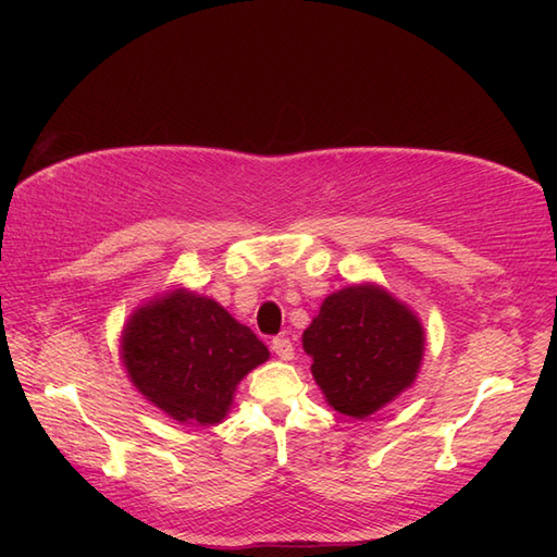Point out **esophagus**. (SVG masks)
Listing matches in <instances>:
<instances>
[{"mask_svg": "<svg viewBox=\"0 0 557 557\" xmlns=\"http://www.w3.org/2000/svg\"><path fill=\"white\" fill-rule=\"evenodd\" d=\"M270 349L275 351L282 361L294 359V345H292L289 337H275L270 342Z\"/></svg>", "mask_w": 557, "mask_h": 557, "instance_id": "34e87169", "label": "esophagus"}]
</instances>
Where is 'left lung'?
<instances>
[{
    "mask_svg": "<svg viewBox=\"0 0 557 557\" xmlns=\"http://www.w3.org/2000/svg\"><path fill=\"white\" fill-rule=\"evenodd\" d=\"M301 339L327 405L366 419L417 381L425 337L413 311L366 282L330 294Z\"/></svg>",
    "mask_w": 557,
    "mask_h": 557,
    "instance_id": "left-lung-1",
    "label": "left lung"
}]
</instances>
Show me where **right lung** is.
<instances>
[{"instance_id": "1", "label": "right lung", "mask_w": 557, "mask_h": 557, "mask_svg": "<svg viewBox=\"0 0 557 557\" xmlns=\"http://www.w3.org/2000/svg\"><path fill=\"white\" fill-rule=\"evenodd\" d=\"M270 351L215 299L174 289L140 306L122 333V361L136 389L180 423L215 425L234 389Z\"/></svg>"}]
</instances>
